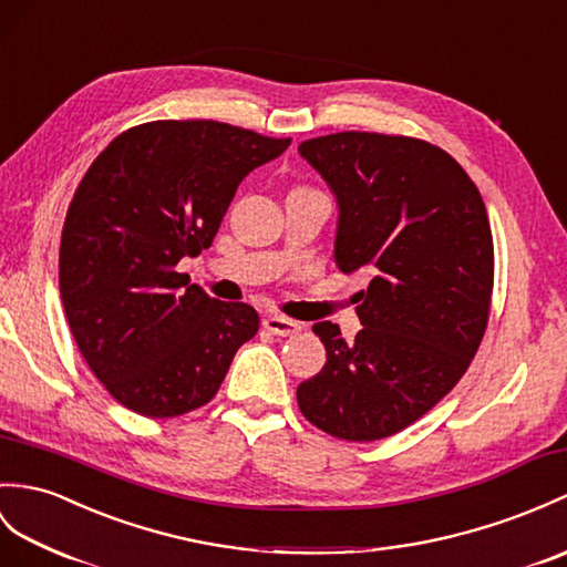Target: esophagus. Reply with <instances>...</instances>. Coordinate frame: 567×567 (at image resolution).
<instances>
[{
    "label": "esophagus",
    "instance_id": "1",
    "mask_svg": "<svg viewBox=\"0 0 567 567\" xmlns=\"http://www.w3.org/2000/svg\"><path fill=\"white\" fill-rule=\"evenodd\" d=\"M262 326H266L272 336H292V333L301 331L299 321L287 319V316H280V313L266 316V319H262Z\"/></svg>",
    "mask_w": 567,
    "mask_h": 567
}]
</instances>
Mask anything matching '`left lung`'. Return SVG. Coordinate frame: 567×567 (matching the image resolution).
<instances>
[{"instance_id": "8db88e82", "label": "left lung", "mask_w": 567, "mask_h": 567, "mask_svg": "<svg viewBox=\"0 0 567 567\" xmlns=\"http://www.w3.org/2000/svg\"><path fill=\"white\" fill-rule=\"evenodd\" d=\"M338 200L336 262L370 275L360 333L313 323L323 370L301 381L299 411L348 442L401 432L464 377L491 313L493 234L476 183L415 137L336 133L299 144Z\"/></svg>"}]
</instances>
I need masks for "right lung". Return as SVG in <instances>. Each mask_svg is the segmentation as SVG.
I'll return each mask as SVG.
<instances>
[{
	"label": "right lung",
	"instance_id": "right-lung-1",
	"mask_svg": "<svg viewBox=\"0 0 567 567\" xmlns=\"http://www.w3.org/2000/svg\"><path fill=\"white\" fill-rule=\"evenodd\" d=\"M217 121L125 130L89 166L64 217L60 297L82 358L144 417L213 401L258 333L244 301L207 297L181 258L213 246L239 183L289 147Z\"/></svg>",
	"mask_w": 567,
	"mask_h": 567
}]
</instances>
